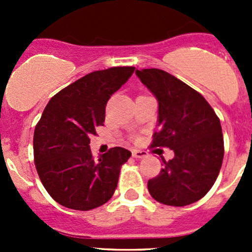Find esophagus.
Instances as JSON below:
<instances>
[{"label": "esophagus", "mask_w": 252, "mask_h": 252, "mask_svg": "<svg viewBox=\"0 0 252 252\" xmlns=\"http://www.w3.org/2000/svg\"><path fill=\"white\" fill-rule=\"evenodd\" d=\"M131 154H133V157H135V158H145L147 156V152L142 151V150H133Z\"/></svg>", "instance_id": "1"}]
</instances>
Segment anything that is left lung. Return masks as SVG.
<instances>
[{"label": "left lung", "mask_w": 252, "mask_h": 252, "mask_svg": "<svg viewBox=\"0 0 252 252\" xmlns=\"http://www.w3.org/2000/svg\"><path fill=\"white\" fill-rule=\"evenodd\" d=\"M158 101V126L152 147H169L174 157L163 161L147 189L163 205L199 201L215 184L224 156L220 118L201 94L162 69L135 70Z\"/></svg>", "instance_id": "1"}]
</instances>
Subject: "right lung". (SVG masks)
Listing matches in <instances>:
<instances>
[{
    "label": "right lung",
    "mask_w": 252,
    "mask_h": 252,
    "mask_svg": "<svg viewBox=\"0 0 252 252\" xmlns=\"http://www.w3.org/2000/svg\"><path fill=\"white\" fill-rule=\"evenodd\" d=\"M134 70L113 67L89 73L48 101L34 131V161L42 185L60 205L89 211L113 195L131 152L112 147L95 159L89 144L105 122L107 101Z\"/></svg>",
    "instance_id": "add662e5"
}]
</instances>
